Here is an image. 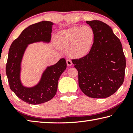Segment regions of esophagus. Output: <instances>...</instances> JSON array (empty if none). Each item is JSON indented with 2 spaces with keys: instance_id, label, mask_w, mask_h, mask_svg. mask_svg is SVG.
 Instances as JSON below:
<instances>
[{
  "instance_id": "esophagus-1",
  "label": "esophagus",
  "mask_w": 133,
  "mask_h": 133,
  "mask_svg": "<svg viewBox=\"0 0 133 133\" xmlns=\"http://www.w3.org/2000/svg\"><path fill=\"white\" fill-rule=\"evenodd\" d=\"M66 63H67V66H71L72 64H73V63H72V62H71V60L70 59H67L66 60Z\"/></svg>"
}]
</instances>
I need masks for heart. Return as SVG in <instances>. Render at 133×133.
I'll return each mask as SVG.
<instances>
[{
    "mask_svg": "<svg viewBox=\"0 0 133 133\" xmlns=\"http://www.w3.org/2000/svg\"><path fill=\"white\" fill-rule=\"evenodd\" d=\"M95 33L91 27L73 26L56 35V46L60 49H68L69 53L75 57L87 55L93 46Z\"/></svg>",
    "mask_w": 133,
    "mask_h": 133,
    "instance_id": "b5f03b06",
    "label": "heart"
}]
</instances>
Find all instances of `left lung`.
<instances>
[{"instance_id": "8db88e82", "label": "left lung", "mask_w": 133, "mask_h": 133, "mask_svg": "<svg viewBox=\"0 0 133 133\" xmlns=\"http://www.w3.org/2000/svg\"><path fill=\"white\" fill-rule=\"evenodd\" d=\"M86 23L95 33L93 45L86 56L72 62L83 93L91 98H106L116 93L124 79L126 61L122 44L106 23L96 20Z\"/></svg>"}]
</instances>
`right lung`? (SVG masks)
<instances>
[{"label": "right lung", "mask_w": 133, "mask_h": 133, "mask_svg": "<svg viewBox=\"0 0 133 133\" xmlns=\"http://www.w3.org/2000/svg\"><path fill=\"white\" fill-rule=\"evenodd\" d=\"M53 24L51 22L42 21L28 26L12 42L9 50L6 72L10 88L20 99L29 104H41L53 98L57 92L58 80L66 69V60L63 58L47 67L35 86L24 87L21 82V63L28 44L50 42Z\"/></svg>", "instance_id": "obj_1"}]
</instances>
